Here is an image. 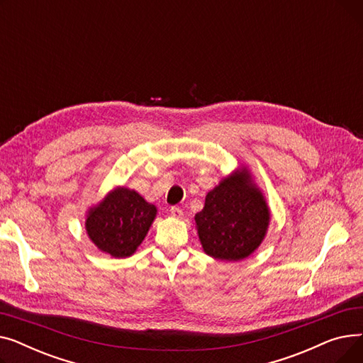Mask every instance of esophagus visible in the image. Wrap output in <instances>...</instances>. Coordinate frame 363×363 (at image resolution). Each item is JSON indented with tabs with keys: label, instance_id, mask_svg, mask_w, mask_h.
Segmentation results:
<instances>
[{
	"label": "esophagus",
	"instance_id": "esophagus-1",
	"mask_svg": "<svg viewBox=\"0 0 363 363\" xmlns=\"http://www.w3.org/2000/svg\"><path fill=\"white\" fill-rule=\"evenodd\" d=\"M170 215L174 216V218H177V219H182V216H184V212H182V208H179V207H170Z\"/></svg>",
	"mask_w": 363,
	"mask_h": 363
}]
</instances>
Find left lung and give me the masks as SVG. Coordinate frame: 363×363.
Masks as SVG:
<instances>
[{"mask_svg":"<svg viewBox=\"0 0 363 363\" xmlns=\"http://www.w3.org/2000/svg\"><path fill=\"white\" fill-rule=\"evenodd\" d=\"M194 219L206 255L238 262L262 244L271 212L250 172L241 167L207 193L203 211Z\"/></svg>","mask_w":363,"mask_h":363,"instance_id":"obj_1","label":"left lung"}]
</instances>
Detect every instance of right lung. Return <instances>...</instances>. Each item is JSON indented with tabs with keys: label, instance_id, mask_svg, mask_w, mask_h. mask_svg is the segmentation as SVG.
<instances>
[{
	"label": "right lung",
	"instance_id": "obj_1",
	"mask_svg": "<svg viewBox=\"0 0 363 363\" xmlns=\"http://www.w3.org/2000/svg\"><path fill=\"white\" fill-rule=\"evenodd\" d=\"M156 215L155 204L147 203L133 189L118 186L89 208L85 230L103 253L129 257L145 238Z\"/></svg>",
	"mask_w": 363,
	"mask_h": 363
}]
</instances>
